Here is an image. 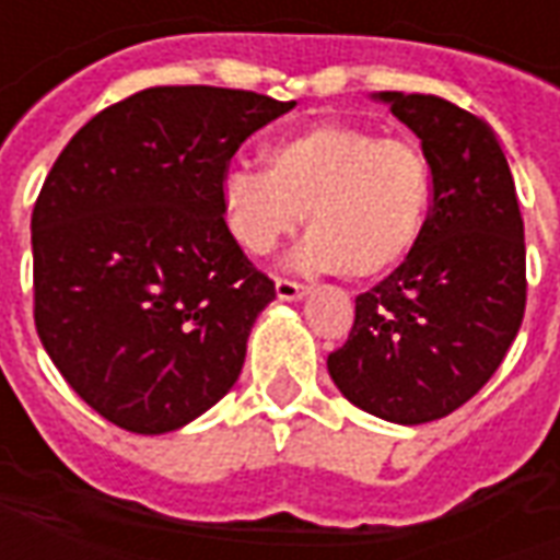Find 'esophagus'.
Masks as SVG:
<instances>
[{"label": "esophagus", "instance_id": "esophagus-1", "mask_svg": "<svg viewBox=\"0 0 560 560\" xmlns=\"http://www.w3.org/2000/svg\"><path fill=\"white\" fill-rule=\"evenodd\" d=\"M275 289H277V298H280V301H301V298L310 295V285L295 283V280H285V277H280V280H277Z\"/></svg>", "mask_w": 560, "mask_h": 560}]
</instances>
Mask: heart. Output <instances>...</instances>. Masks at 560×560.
<instances>
[{"mask_svg": "<svg viewBox=\"0 0 560 560\" xmlns=\"http://www.w3.org/2000/svg\"><path fill=\"white\" fill-rule=\"evenodd\" d=\"M432 175L411 140L378 137L346 121H319L277 140L268 170L232 166L220 185L232 238L253 256L271 253L304 223L295 262L375 280L418 247L430 214Z\"/></svg>", "mask_w": 560, "mask_h": 560, "instance_id": "obj_1", "label": "heart"}]
</instances>
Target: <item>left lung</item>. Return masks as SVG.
<instances>
[{"label":"left lung","mask_w":560,"mask_h":560,"mask_svg":"<svg viewBox=\"0 0 560 560\" xmlns=\"http://www.w3.org/2000/svg\"><path fill=\"white\" fill-rule=\"evenodd\" d=\"M420 140L432 208L418 247L370 292L328 354L340 394L418 427L456 411L495 373L525 316V226L508 158L483 118L435 95H373Z\"/></svg>","instance_id":"obj_1"}]
</instances>
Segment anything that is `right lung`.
I'll list each match as a JSON object with an SVG mask.
<instances>
[{
    "label": "right lung",
    "mask_w": 560,
    "mask_h": 560,
    "mask_svg": "<svg viewBox=\"0 0 560 560\" xmlns=\"http://www.w3.org/2000/svg\"><path fill=\"white\" fill-rule=\"evenodd\" d=\"M295 101L154 85L77 130L32 211L35 328L121 430H182L238 382L275 283L223 220L232 154Z\"/></svg>",
    "instance_id": "add662e5"
}]
</instances>
